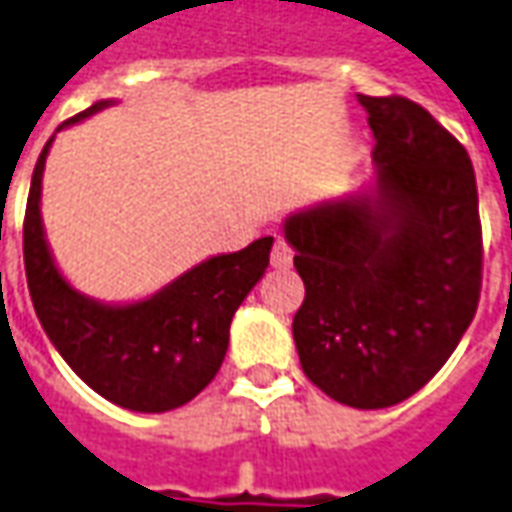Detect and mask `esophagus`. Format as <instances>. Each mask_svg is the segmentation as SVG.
Here are the masks:
<instances>
[{
  "instance_id": "34e87169",
  "label": "esophagus",
  "mask_w": 512,
  "mask_h": 512,
  "mask_svg": "<svg viewBox=\"0 0 512 512\" xmlns=\"http://www.w3.org/2000/svg\"><path fill=\"white\" fill-rule=\"evenodd\" d=\"M291 263H294V249L288 246L285 241H274V246H271V266L274 269H291Z\"/></svg>"
}]
</instances>
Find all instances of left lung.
Wrapping results in <instances>:
<instances>
[{"label": "left lung", "mask_w": 512, "mask_h": 512, "mask_svg": "<svg viewBox=\"0 0 512 512\" xmlns=\"http://www.w3.org/2000/svg\"><path fill=\"white\" fill-rule=\"evenodd\" d=\"M358 103L375 137V196L285 221L305 283L294 342L302 373L328 398L387 409L426 387L471 325L482 224L460 139L409 97Z\"/></svg>", "instance_id": "8db88e82"}]
</instances>
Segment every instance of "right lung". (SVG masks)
Masks as SVG:
<instances>
[{
	"instance_id": "right-lung-1",
	"label": "right lung",
	"mask_w": 512,
	"mask_h": 512,
	"mask_svg": "<svg viewBox=\"0 0 512 512\" xmlns=\"http://www.w3.org/2000/svg\"><path fill=\"white\" fill-rule=\"evenodd\" d=\"M103 106L95 103L58 128ZM50 142L38 156L24 210V271L41 328L66 364L106 401L131 412L184 406L221 370L229 322L269 266L274 238L204 260L151 300L100 305L66 285L44 241L38 198Z\"/></svg>"
}]
</instances>
